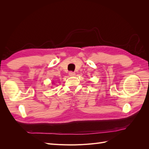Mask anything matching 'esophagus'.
I'll return each instance as SVG.
<instances>
[{
    "mask_svg": "<svg viewBox=\"0 0 149 149\" xmlns=\"http://www.w3.org/2000/svg\"><path fill=\"white\" fill-rule=\"evenodd\" d=\"M75 73L74 72H73V71H70L69 73V76H75Z\"/></svg>",
    "mask_w": 149,
    "mask_h": 149,
    "instance_id": "esophagus-1",
    "label": "esophagus"
}]
</instances>
